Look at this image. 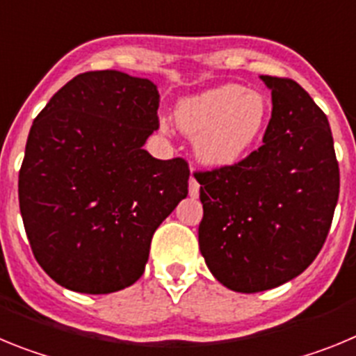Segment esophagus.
I'll list each match as a JSON object with an SVG mask.
<instances>
[{
  "mask_svg": "<svg viewBox=\"0 0 356 356\" xmlns=\"http://www.w3.org/2000/svg\"><path fill=\"white\" fill-rule=\"evenodd\" d=\"M188 194H191V197L200 196V184L194 176H191V180H188Z\"/></svg>",
  "mask_w": 356,
  "mask_h": 356,
  "instance_id": "34e87169",
  "label": "esophagus"
}]
</instances>
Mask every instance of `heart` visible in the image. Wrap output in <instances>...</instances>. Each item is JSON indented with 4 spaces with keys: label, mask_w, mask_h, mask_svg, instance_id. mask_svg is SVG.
Here are the masks:
<instances>
[{
    "label": "heart",
    "mask_w": 356,
    "mask_h": 356,
    "mask_svg": "<svg viewBox=\"0 0 356 356\" xmlns=\"http://www.w3.org/2000/svg\"><path fill=\"white\" fill-rule=\"evenodd\" d=\"M178 127L194 135V147L209 165L241 160L259 140L269 119L264 94L228 83L184 97L175 108Z\"/></svg>",
    "instance_id": "obj_1"
}]
</instances>
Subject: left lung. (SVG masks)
<instances>
[{
	"label": "left lung",
	"mask_w": 356,
	"mask_h": 356,
	"mask_svg": "<svg viewBox=\"0 0 356 356\" xmlns=\"http://www.w3.org/2000/svg\"><path fill=\"white\" fill-rule=\"evenodd\" d=\"M262 80L273 96L262 146L194 175L203 203L201 254L217 282L246 294L278 287L314 262L341 187L325 112L291 78Z\"/></svg>",
	"instance_id": "left-lung-1"
}]
</instances>
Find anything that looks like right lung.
I'll return each mask as SVG.
<instances>
[{
    "label": "right lung",
    "instance_id": "right-lung-1",
    "mask_svg": "<svg viewBox=\"0 0 356 356\" xmlns=\"http://www.w3.org/2000/svg\"><path fill=\"white\" fill-rule=\"evenodd\" d=\"M146 78L89 71L40 110L19 169L33 257L58 285L108 294L143 276L160 222L188 194V163L143 149L159 130Z\"/></svg>",
    "mask_w": 356,
    "mask_h": 356
}]
</instances>
